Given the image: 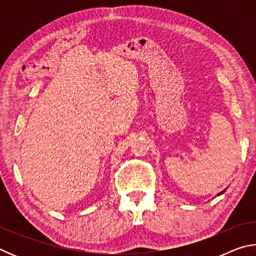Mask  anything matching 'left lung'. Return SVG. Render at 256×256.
Listing matches in <instances>:
<instances>
[{
	"mask_svg": "<svg viewBox=\"0 0 256 256\" xmlns=\"http://www.w3.org/2000/svg\"><path fill=\"white\" fill-rule=\"evenodd\" d=\"M224 190H222V192H220V193H218V196H220V194H222V193L224 192Z\"/></svg>",
	"mask_w": 256,
	"mask_h": 256,
	"instance_id": "1",
	"label": "left lung"
}]
</instances>
